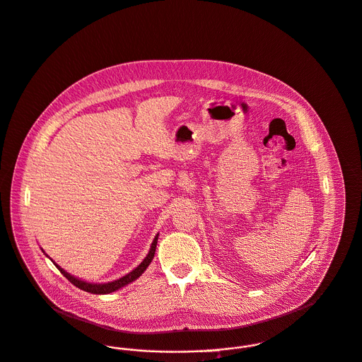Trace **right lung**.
<instances>
[{
    "label": "right lung",
    "instance_id": "right-lung-1",
    "mask_svg": "<svg viewBox=\"0 0 362 362\" xmlns=\"http://www.w3.org/2000/svg\"><path fill=\"white\" fill-rule=\"evenodd\" d=\"M158 236L159 235H156L155 236V239L152 241V244H151V248H149V252H148V255L145 257L144 261L140 264V265L137 266L136 269H133L130 273H127L126 276H123L121 279H118V280H114V281H111V283H104V284H93V283H88V281H82V280H79V279H76V277H74L71 276L70 273H67L64 269H62L60 266L56 265L54 262V266L60 270V273L71 283L74 284L75 287H78V288L83 289V291H86V292H90V293H111V292H114V291H117V289L122 288V287H124V286H127V284H130L132 281H134V280H137L143 273H144L145 270H146V267L149 266V264L152 262V259H153V255H155V251H156V243H158Z\"/></svg>",
    "mask_w": 362,
    "mask_h": 362
}]
</instances>
